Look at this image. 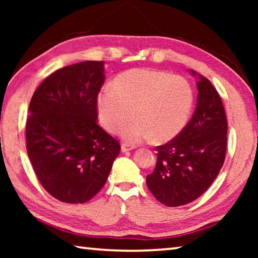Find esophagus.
Returning a JSON list of instances; mask_svg holds the SVG:
<instances>
[{"instance_id": "34e87169", "label": "esophagus", "mask_w": 258, "mask_h": 258, "mask_svg": "<svg viewBox=\"0 0 258 258\" xmlns=\"http://www.w3.org/2000/svg\"><path fill=\"white\" fill-rule=\"evenodd\" d=\"M135 149V147L134 146H130V145H121V147H120V151L123 152H128V151H131V150H134Z\"/></svg>"}]
</instances>
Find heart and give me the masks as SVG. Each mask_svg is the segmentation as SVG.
I'll return each instance as SVG.
<instances>
[{"instance_id":"1","label":"heart","mask_w":258,"mask_h":258,"mask_svg":"<svg viewBox=\"0 0 258 258\" xmlns=\"http://www.w3.org/2000/svg\"><path fill=\"white\" fill-rule=\"evenodd\" d=\"M194 103L195 91L189 81L145 68L121 73L113 86H102L97 95L99 120L110 133L119 132L134 111L137 120L121 132L124 141L132 145L176 138L189 121Z\"/></svg>"}]
</instances>
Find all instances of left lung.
<instances>
[{
	"instance_id": "left-lung-1",
	"label": "left lung",
	"mask_w": 258,
	"mask_h": 258,
	"mask_svg": "<svg viewBox=\"0 0 258 258\" xmlns=\"http://www.w3.org/2000/svg\"><path fill=\"white\" fill-rule=\"evenodd\" d=\"M189 73L197 78L196 110L176 138L157 147L156 168L147 176L152 195L168 207L199 198L218 175L225 158L228 123L221 97L206 77L192 69Z\"/></svg>"
}]
</instances>
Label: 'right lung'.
<instances>
[{
  "label": "right lung",
  "instance_id": "add662e5",
  "mask_svg": "<svg viewBox=\"0 0 258 258\" xmlns=\"http://www.w3.org/2000/svg\"><path fill=\"white\" fill-rule=\"evenodd\" d=\"M103 82V61H84L51 74L30 100L27 154L43 187L60 202L93 198L119 154L118 141L97 124Z\"/></svg>",
  "mask_w": 258,
  "mask_h": 258
}]
</instances>
